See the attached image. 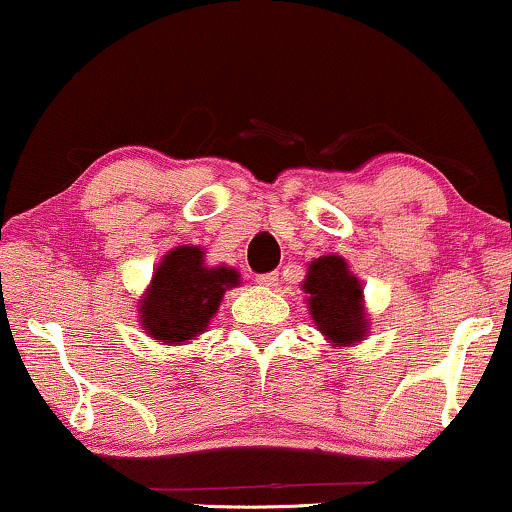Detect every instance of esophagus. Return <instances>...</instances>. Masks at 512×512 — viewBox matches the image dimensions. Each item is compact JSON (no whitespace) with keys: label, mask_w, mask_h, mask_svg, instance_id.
<instances>
[{"label":"esophagus","mask_w":512,"mask_h":512,"mask_svg":"<svg viewBox=\"0 0 512 512\" xmlns=\"http://www.w3.org/2000/svg\"><path fill=\"white\" fill-rule=\"evenodd\" d=\"M257 283L264 285V287H276V285H278V273H276V271H271V273H259Z\"/></svg>","instance_id":"1"}]
</instances>
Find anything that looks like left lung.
Masks as SVG:
<instances>
[{
    "mask_svg": "<svg viewBox=\"0 0 512 512\" xmlns=\"http://www.w3.org/2000/svg\"><path fill=\"white\" fill-rule=\"evenodd\" d=\"M301 287L308 294V311L315 327L334 348L364 341L369 320L364 313L362 283L350 273L341 255L313 259Z\"/></svg>",
    "mask_w": 512,
    "mask_h": 512,
    "instance_id": "left-lung-1",
    "label": "left lung"
}]
</instances>
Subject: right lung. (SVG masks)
Returning a JSON list of instances; mask_svg holds the SVG:
<instances>
[{
    "label": "right lung",
    "instance_id": "add662e5",
    "mask_svg": "<svg viewBox=\"0 0 512 512\" xmlns=\"http://www.w3.org/2000/svg\"><path fill=\"white\" fill-rule=\"evenodd\" d=\"M239 271L206 266L204 250L178 246L169 250L139 301V318L150 338L160 343H187L218 313L227 290L239 285Z\"/></svg>",
    "mask_w": 512,
    "mask_h": 512
}]
</instances>
